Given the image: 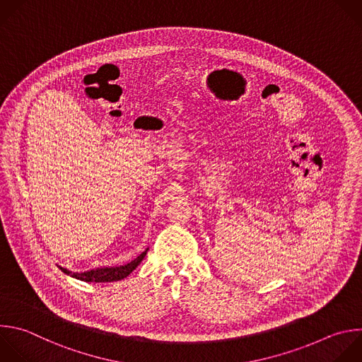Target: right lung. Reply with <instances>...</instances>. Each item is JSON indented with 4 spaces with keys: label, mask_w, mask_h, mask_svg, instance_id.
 I'll list each match as a JSON object with an SVG mask.
<instances>
[{
    "label": "right lung",
    "mask_w": 362,
    "mask_h": 362,
    "mask_svg": "<svg viewBox=\"0 0 362 362\" xmlns=\"http://www.w3.org/2000/svg\"><path fill=\"white\" fill-rule=\"evenodd\" d=\"M149 249H146L144 253H141L135 260L124 264V266H115V267H98V269H92L83 273H72L61 266L59 270L76 280L81 281H86V283H112V281H119L127 279L139 264L141 262L145 259L146 253Z\"/></svg>",
    "instance_id": "1"
}]
</instances>
